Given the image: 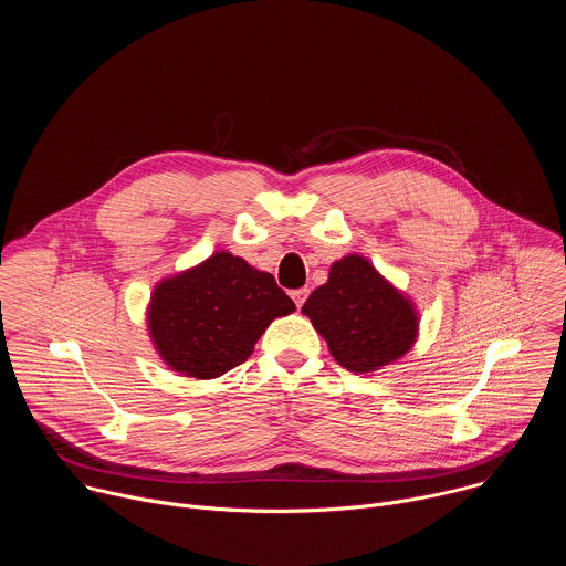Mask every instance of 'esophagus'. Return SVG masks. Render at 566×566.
<instances>
[{"label":"esophagus","mask_w":566,"mask_h":566,"mask_svg":"<svg viewBox=\"0 0 566 566\" xmlns=\"http://www.w3.org/2000/svg\"><path fill=\"white\" fill-rule=\"evenodd\" d=\"M291 297H293L295 306H297V308H302V304H304V302H306V297H308V289H297V291H293V293H291Z\"/></svg>","instance_id":"esophagus-1"}]
</instances>
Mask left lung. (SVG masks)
I'll list each match as a JSON object with an SVG mask.
<instances>
[{"mask_svg":"<svg viewBox=\"0 0 566 566\" xmlns=\"http://www.w3.org/2000/svg\"><path fill=\"white\" fill-rule=\"evenodd\" d=\"M338 365L374 374L406 356L419 338V308L367 258L349 253L329 269L302 306Z\"/></svg>","mask_w":566,"mask_h":566,"instance_id":"8db88e82","label":"left lung"}]
</instances>
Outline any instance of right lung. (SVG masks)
<instances>
[{
    "label": "right lung",
    "mask_w": 566,
    "mask_h": 566,
    "mask_svg": "<svg viewBox=\"0 0 566 566\" xmlns=\"http://www.w3.org/2000/svg\"><path fill=\"white\" fill-rule=\"evenodd\" d=\"M293 311V300L271 273L217 251L156 282L145 325L170 371L210 380L249 360L271 322Z\"/></svg>",
    "instance_id": "1"
}]
</instances>
